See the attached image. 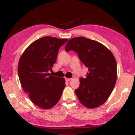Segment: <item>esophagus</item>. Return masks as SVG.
I'll list each match as a JSON object with an SVG mask.
<instances>
[{
    "label": "esophagus",
    "mask_w": 135,
    "mask_h": 135,
    "mask_svg": "<svg viewBox=\"0 0 135 135\" xmlns=\"http://www.w3.org/2000/svg\"><path fill=\"white\" fill-rule=\"evenodd\" d=\"M71 79V78H65V81L69 82Z\"/></svg>",
    "instance_id": "esophagus-1"
}]
</instances>
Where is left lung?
I'll list each match as a JSON object with an SVG mask.
<instances>
[{"label": "left lung", "instance_id": "obj_1", "mask_svg": "<svg viewBox=\"0 0 135 135\" xmlns=\"http://www.w3.org/2000/svg\"><path fill=\"white\" fill-rule=\"evenodd\" d=\"M65 50L75 51L88 68L86 77L79 79V86L75 90L80 103L89 108L104 104L117 78V62L113 54L101 43L83 36L70 39Z\"/></svg>", "mask_w": 135, "mask_h": 135}]
</instances>
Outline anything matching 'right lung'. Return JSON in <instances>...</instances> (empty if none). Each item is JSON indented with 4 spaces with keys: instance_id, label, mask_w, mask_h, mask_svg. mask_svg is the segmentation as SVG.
<instances>
[{
    "instance_id": "1",
    "label": "right lung",
    "mask_w": 135,
    "mask_h": 135,
    "mask_svg": "<svg viewBox=\"0 0 135 135\" xmlns=\"http://www.w3.org/2000/svg\"><path fill=\"white\" fill-rule=\"evenodd\" d=\"M68 41L45 36L32 42L22 54L18 74L24 91L38 107L50 109L59 102L65 86L64 78L49 73L56 62L60 47Z\"/></svg>"
}]
</instances>
